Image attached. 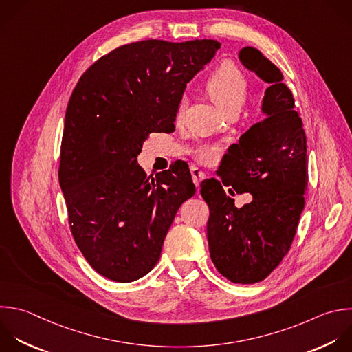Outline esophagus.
Instances as JSON below:
<instances>
[{
    "label": "esophagus",
    "instance_id": "esophagus-1",
    "mask_svg": "<svg viewBox=\"0 0 352 352\" xmlns=\"http://www.w3.org/2000/svg\"><path fill=\"white\" fill-rule=\"evenodd\" d=\"M191 175H192V182H194V184L197 186V187H199V183L205 179V172H202L201 169H198V168H195V166H192L191 168Z\"/></svg>",
    "mask_w": 352,
    "mask_h": 352
}]
</instances>
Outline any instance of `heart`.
<instances>
[{
	"label": "heart",
	"instance_id": "heart-1",
	"mask_svg": "<svg viewBox=\"0 0 352 352\" xmlns=\"http://www.w3.org/2000/svg\"><path fill=\"white\" fill-rule=\"evenodd\" d=\"M205 92L227 116L238 114L246 102L248 80L242 70L232 62H221L208 77L205 82ZM184 114V104H179L176 118L182 120ZM217 146L201 144L195 150V157L202 162H212L219 155Z\"/></svg>",
	"mask_w": 352,
	"mask_h": 352
}]
</instances>
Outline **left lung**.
<instances>
[{
    "instance_id": "obj_1",
    "label": "left lung",
    "mask_w": 352,
    "mask_h": 352,
    "mask_svg": "<svg viewBox=\"0 0 352 352\" xmlns=\"http://www.w3.org/2000/svg\"><path fill=\"white\" fill-rule=\"evenodd\" d=\"M241 63L270 87L264 118L231 144L219 166L220 180L201 183L209 206L208 242L217 271L234 283L267 278L289 252L308 183L307 139L294 99L280 70L252 47L239 51ZM249 192L250 204L236 208L222 186Z\"/></svg>"
}]
</instances>
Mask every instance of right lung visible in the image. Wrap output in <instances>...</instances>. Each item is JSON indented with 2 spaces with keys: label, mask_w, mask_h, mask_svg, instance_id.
Listing matches in <instances>:
<instances>
[{
  "label": "right lung",
  "mask_w": 352,
  "mask_h": 352,
  "mask_svg": "<svg viewBox=\"0 0 352 352\" xmlns=\"http://www.w3.org/2000/svg\"><path fill=\"white\" fill-rule=\"evenodd\" d=\"M219 48L214 40L126 44L95 62L72 94L59 182L77 246L111 280L154 268L176 212L195 194L188 166L147 176L138 155L151 133L175 131L187 82Z\"/></svg>",
  "instance_id": "obj_1"
}]
</instances>
